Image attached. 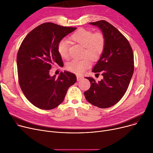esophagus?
<instances>
[{"label":"esophagus","instance_id":"1","mask_svg":"<svg viewBox=\"0 0 153 153\" xmlns=\"http://www.w3.org/2000/svg\"><path fill=\"white\" fill-rule=\"evenodd\" d=\"M76 78H77V81H78V82H79V81L82 80L83 78V76H81V75H77Z\"/></svg>","mask_w":153,"mask_h":153}]
</instances>
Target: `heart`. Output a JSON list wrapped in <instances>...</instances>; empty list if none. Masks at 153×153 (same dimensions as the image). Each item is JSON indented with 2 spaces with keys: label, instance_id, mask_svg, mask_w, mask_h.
Segmentation results:
<instances>
[{
  "label": "heart",
  "instance_id": "heart-1",
  "mask_svg": "<svg viewBox=\"0 0 153 153\" xmlns=\"http://www.w3.org/2000/svg\"><path fill=\"white\" fill-rule=\"evenodd\" d=\"M70 39L85 48L84 56L88 57L93 61L98 60L102 56L105 46V38L101 32L93 33L87 29H79L70 36ZM60 56L64 59L69 58V45L67 40L62 39L57 44ZM88 58L82 60H73L68 62L67 68L71 72L81 74L91 66Z\"/></svg>",
  "mask_w": 153,
  "mask_h": 153
}]
</instances>
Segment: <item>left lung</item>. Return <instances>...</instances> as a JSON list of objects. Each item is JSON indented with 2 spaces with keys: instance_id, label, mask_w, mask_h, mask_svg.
<instances>
[{
  "instance_id": "1",
  "label": "left lung",
  "mask_w": 153,
  "mask_h": 153,
  "mask_svg": "<svg viewBox=\"0 0 153 153\" xmlns=\"http://www.w3.org/2000/svg\"><path fill=\"white\" fill-rule=\"evenodd\" d=\"M100 28L105 38L104 51L92 71L101 73L103 79L91 83L84 93L86 100L100 108H108L117 103L126 93L134 71V57L130 44L116 28L105 20L89 23Z\"/></svg>"
}]
</instances>
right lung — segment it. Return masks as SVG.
<instances>
[{"label": "right lung", "mask_w": 153, "mask_h": 153, "mask_svg": "<svg viewBox=\"0 0 153 153\" xmlns=\"http://www.w3.org/2000/svg\"><path fill=\"white\" fill-rule=\"evenodd\" d=\"M76 29L44 23L27 34L20 45L16 57L19 85L27 100L41 109L56 108L76 82V75L69 71L61 72L58 78L49 75L52 65H64L59 42Z\"/></svg>", "instance_id": "obj_1"}]
</instances>
